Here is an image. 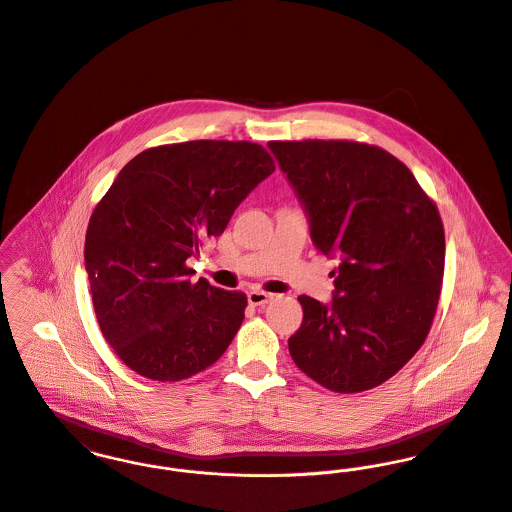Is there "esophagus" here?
<instances>
[{"mask_svg": "<svg viewBox=\"0 0 512 512\" xmlns=\"http://www.w3.org/2000/svg\"><path fill=\"white\" fill-rule=\"evenodd\" d=\"M247 300H249L251 306H265V304H269V302L275 300V294L263 292V290H251V292L247 294Z\"/></svg>", "mask_w": 512, "mask_h": 512, "instance_id": "obj_1", "label": "esophagus"}]
</instances>
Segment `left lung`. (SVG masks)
Returning <instances> with one entry per match:
<instances>
[{"instance_id": "obj_1", "label": "left lung", "mask_w": 512, "mask_h": 512, "mask_svg": "<svg viewBox=\"0 0 512 512\" xmlns=\"http://www.w3.org/2000/svg\"><path fill=\"white\" fill-rule=\"evenodd\" d=\"M302 202L314 245L338 255L330 306L302 294L288 351L334 393H361L398 373L438 308L446 237L436 204L381 147L357 141H271Z\"/></svg>"}]
</instances>
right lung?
Segmentation results:
<instances>
[{"instance_id": "obj_1", "label": "right lung", "mask_w": 512, "mask_h": 512, "mask_svg": "<svg viewBox=\"0 0 512 512\" xmlns=\"http://www.w3.org/2000/svg\"><path fill=\"white\" fill-rule=\"evenodd\" d=\"M273 171L257 143L206 139L147 149L119 171L92 212L84 261L100 330L129 369L172 383L224 355L247 296L190 283L186 259Z\"/></svg>"}]
</instances>
